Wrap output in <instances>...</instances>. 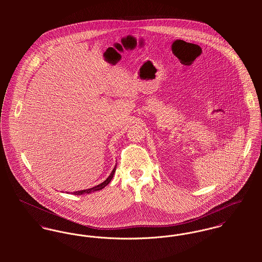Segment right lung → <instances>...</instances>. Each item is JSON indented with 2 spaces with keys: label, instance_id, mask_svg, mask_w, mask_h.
Listing matches in <instances>:
<instances>
[{
  "label": "right lung",
  "instance_id": "1",
  "mask_svg": "<svg viewBox=\"0 0 262 262\" xmlns=\"http://www.w3.org/2000/svg\"><path fill=\"white\" fill-rule=\"evenodd\" d=\"M116 166H117V165H116ZM116 166L114 167V169H113L111 174L109 176V178H108L105 182H103L102 184H100V185H98V186H96V187L88 188V189H82V190L75 191V192H73V193H74V194H84V193H91V192H94V191H97V190H100V189L104 188L107 185H109V183L111 182V180L113 179V176H114V172L116 171Z\"/></svg>",
  "mask_w": 262,
  "mask_h": 262
}]
</instances>
